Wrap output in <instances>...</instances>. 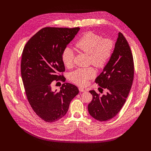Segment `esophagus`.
<instances>
[{
	"label": "esophagus",
	"instance_id": "1",
	"mask_svg": "<svg viewBox=\"0 0 151 151\" xmlns=\"http://www.w3.org/2000/svg\"><path fill=\"white\" fill-rule=\"evenodd\" d=\"M79 91H80L81 92H83L86 91V90L84 88H79Z\"/></svg>",
	"mask_w": 151,
	"mask_h": 151
}]
</instances>
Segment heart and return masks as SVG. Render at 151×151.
I'll return each instance as SVG.
<instances>
[{"label": "heart", "instance_id": "b5f03b06", "mask_svg": "<svg viewBox=\"0 0 151 151\" xmlns=\"http://www.w3.org/2000/svg\"><path fill=\"white\" fill-rule=\"evenodd\" d=\"M79 50L89 54L90 62L97 67H104L113 52L114 44L112 40L103 38L94 33L88 32L82 36L75 43ZM74 52L70 47H66L62 52V60L67 67L72 66ZM95 75L92 67L79 68L70 74V80L79 86L88 84L89 80Z\"/></svg>", "mask_w": 151, "mask_h": 151}]
</instances>
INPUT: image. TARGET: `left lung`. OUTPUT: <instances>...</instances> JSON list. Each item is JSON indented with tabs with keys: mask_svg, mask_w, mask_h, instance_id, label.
Wrapping results in <instances>:
<instances>
[{
	"mask_svg": "<svg viewBox=\"0 0 151 151\" xmlns=\"http://www.w3.org/2000/svg\"><path fill=\"white\" fill-rule=\"evenodd\" d=\"M133 55L127 40L121 32L115 43L111 57L102 72L96 78V83L108 91L102 96L93 90L89 92L92 100L88 105L89 114L99 121H107L115 117L126 101L133 81Z\"/></svg>",
	"mask_w": 151,
	"mask_h": 151,
	"instance_id": "obj_1",
	"label": "left lung"
}]
</instances>
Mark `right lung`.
Instances as JSON below:
<instances>
[{
    "instance_id": "obj_1",
    "label": "right lung",
    "mask_w": 151,
    "mask_h": 151,
    "mask_svg": "<svg viewBox=\"0 0 151 151\" xmlns=\"http://www.w3.org/2000/svg\"><path fill=\"white\" fill-rule=\"evenodd\" d=\"M80 27H45L27 42L22 54L21 72L25 92L34 112L47 122L59 120L68 111L71 101L78 94L77 87L63 84L53 91L52 82L65 81L62 52L75 38Z\"/></svg>"
}]
</instances>
